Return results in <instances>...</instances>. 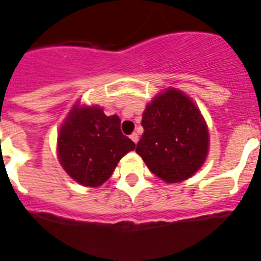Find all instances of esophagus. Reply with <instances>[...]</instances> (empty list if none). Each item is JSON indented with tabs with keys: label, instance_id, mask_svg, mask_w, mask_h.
<instances>
[{
	"label": "esophagus",
	"instance_id": "1",
	"mask_svg": "<svg viewBox=\"0 0 261 261\" xmlns=\"http://www.w3.org/2000/svg\"><path fill=\"white\" fill-rule=\"evenodd\" d=\"M130 138H131V141L134 142L135 144H137V143H138V141H139V137H138L137 133H133V134L130 135Z\"/></svg>",
	"mask_w": 261,
	"mask_h": 261
}]
</instances>
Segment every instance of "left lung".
I'll use <instances>...</instances> for the list:
<instances>
[{"label": "left lung", "instance_id": "left-lung-1", "mask_svg": "<svg viewBox=\"0 0 261 261\" xmlns=\"http://www.w3.org/2000/svg\"><path fill=\"white\" fill-rule=\"evenodd\" d=\"M144 133L137 144L150 171L166 183L191 178L208 155V127L194 100L167 89L155 95L142 115Z\"/></svg>", "mask_w": 261, "mask_h": 261}]
</instances>
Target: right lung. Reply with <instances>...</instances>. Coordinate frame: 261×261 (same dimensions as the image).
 Returning a JSON list of instances; mask_svg holds the SVG:
<instances>
[{
  "label": "right lung",
  "mask_w": 261,
  "mask_h": 261,
  "mask_svg": "<svg viewBox=\"0 0 261 261\" xmlns=\"http://www.w3.org/2000/svg\"><path fill=\"white\" fill-rule=\"evenodd\" d=\"M134 148V142L120 131L118 115L107 117L100 107L80 103L67 114L57 138L61 166L85 187L103 185L118 162Z\"/></svg>",
  "instance_id": "right-lung-1"
}]
</instances>
